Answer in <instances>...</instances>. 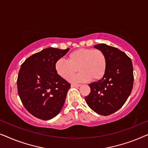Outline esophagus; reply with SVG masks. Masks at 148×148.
Returning <instances> with one entry per match:
<instances>
[{
  "label": "esophagus",
  "mask_w": 148,
  "mask_h": 148,
  "mask_svg": "<svg viewBox=\"0 0 148 148\" xmlns=\"http://www.w3.org/2000/svg\"><path fill=\"white\" fill-rule=\"evenodd\" d=\"M81 86H82V85H81V84H71L72 88H73V87H80Z\"/></svg>",
  "instance_id": "esophagus-1"
}]
</instances>
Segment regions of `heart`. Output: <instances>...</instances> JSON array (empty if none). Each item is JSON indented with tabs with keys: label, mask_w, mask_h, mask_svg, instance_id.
<instances>
[{
	"label": "heart",
	"mask_w": 148,
	"mask_h": 148,
	"mask_svg": "<svg viewBox=\"0 0 148 148\" xmlns=\"http://www.w3.org/2000/svg\"><path fill=\"white\" fill-rule=\"evenodd\" d=\"M77 74L72 75L76 68ZM107 59L104 52L98 49L82 48L68 55L67 60L63 58L56 60L54 69L57 75L71 82H86L103 78L106 72ZM72 75L71 76L70 75Z\"/></svg>",
	"instance_id": "obj_1"
}]
</instances>
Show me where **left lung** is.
I'll return each mask as SVG.
<instances>
[{
	"mask_svg": "<svg viewBox=\"0 0 148 148\" xmlns=\"http://www.w3.org/2000/svg\"><path fill=\"white\" fill-rule=\"evenodd\" d=\"M94 48L106 56V72L100 80L89 84L91 92L85 100L95 112L108 116L119 110L131 94L134 80L132 61L116 48L105 44Z\"/></svg>",
	"mask_w": 148,
	"mask_h": 148,
	"instance_id": "left-lung-1",
	"label": "left lung"
}]
</instances>
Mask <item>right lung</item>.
I'll return each mask as SVG.
<instances>
[{"mask_svg": "<svg viewBox=\"0 0 148 148\" xmlns=\"http://www.w3.org/2000/svg\"><path fill=\"white\" fill-rule=\"evenodd\" d=\"M69 50L46 48L21 64L17 81L18 94L26 110L36 118L50 120L63 106L71 85L58 75L54 63Z\"/></svg>", "mask_w": 148, "mask_h": 148, "instance_id": "add662e5", "label": "right lung"}]
</instances>
